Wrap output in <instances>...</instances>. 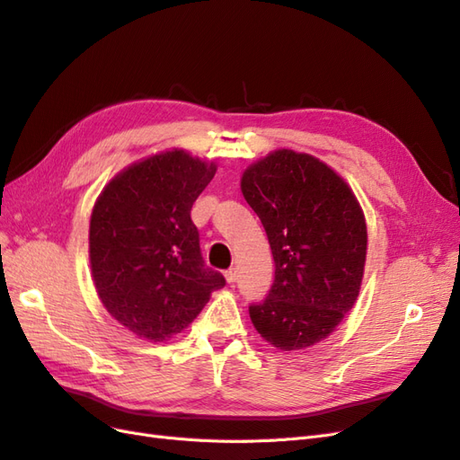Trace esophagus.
<instances>
[{"mask_svg": "<svg viewBox=\"0 0 460 460\" xmlns=\"http://www.w3.org/2000/svg\"><path fill=\"white\" fill-rule=\"evenodd\" d=\"M225 278H226V282H228V284H234L235 280H238V270H235V269H230V270H226Z\"/></svg>", "mask_w": 460, "mask_h": 460, "instance_id": "34e87169", "label": "esophagus"}]
</instances>
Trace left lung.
<instances>
[{"label": "left lung", "mask_w": 460, "mask_h": 460, "mask_svg": "<svg viewBox=\"0 0 460 460\" xmlns=\"http://www.w3.org/2000/svg\"><path fill=\"white\" fill-rule=\"evenodd\" d=\"M242 193L272 249L274 284L249 316L262 340L296 351L326 340L363 284L367 222L349 184L326 163L276 149L249 164Z\"/></svg>", "instance_id": "left-lung-1"}]
</instances>
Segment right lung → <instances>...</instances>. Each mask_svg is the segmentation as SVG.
Here are the masks:
<instances>
[{"mask_svg":"<svg viewBox=\"0 0 460 460\" xmlns=\"http://www.w3.org/2000/svg\"><path fill=\"white\" fill-rule=\"evenodd\" d=\"M215 163L184 149L120 171L95 199L90 267L103 307L137 338L164 341L188 328L225 276L205 267L191 205Z\"/></svg>","mask_w":460,"mask_h":460,"instance_id":"obj_1","label":"right lung"}]
</instances>
